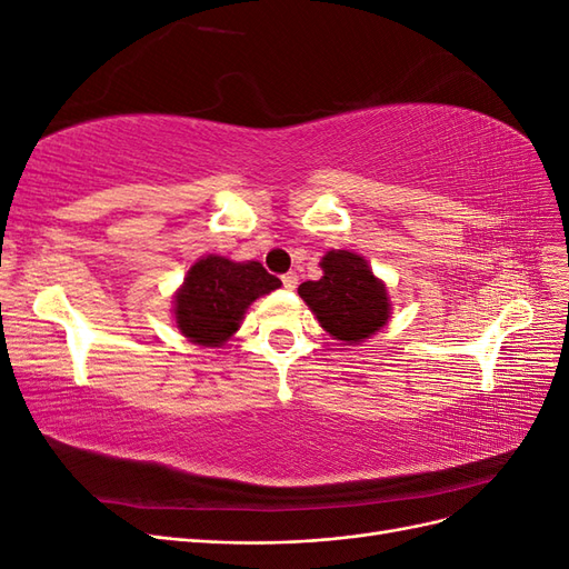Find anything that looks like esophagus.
I'll use <instances>...</instances> for the list:
<instances>
[{
	"instance_id": "34e87169",
	"label": "esophagus",
	"mask_w": 569,
	"mask_h": 569,
	"mask_svg": "<svg viewBox=\"0 0 569 569\" xmlns=\"http://www.w3.org/2000/svg\"><path fill=\"white\" fill-rule=\"evenodd\" d=\"M282 284H284V289H297V284H299V274L295 272V270H289L287 274H282Z\"/></svg>"
}]
</instances>
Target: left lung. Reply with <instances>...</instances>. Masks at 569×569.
<instances>
[{
    "mask_svg": "<svg viewBox=\"0 0 569 569\" xmlns=\"http://www.w3.org/2000/svg\"><path fill=\"white\" fill-rule=\"evenodd\" d=\"M322 278L299 284V297L311 308L325 332L358 343L382 330L391 313L387 287L375 278L363 256L332 249L320 261Z\"/></svg>",
    "mask_w": 569,
    "mask_h": 569,
    "instance_id": "1",
    "label": "left lung"
}]
</instances>
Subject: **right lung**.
Listing matches in <instances>:
<instances>
[{
  "mask_svg": "<svg viewBox=\"0 0 569 569\" xmlns=\"http://www.w3.org/2000/svg\"><path fill=\"white\" fill-rule=\"evenodd\" d=\"M280 284L258 261L234 263L226 256H203L176 291L178 330L199 347H222L239 330L247 308Z\"/></svg>",
  "mask_w": 569,
  "mask_h": 569,
  "instance_id": "right-lung-1",
  "label": "right lung"
}]
</instances>
